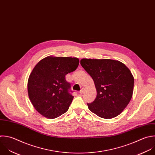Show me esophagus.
<instances>
[{
  "label": "esophagus",
  "instance_id": "obj_1",
  "mask_svg": "<svg viewBox=\"0 0 155 155\" xmlns=\"http://www.w3.org/2000/svg\"><path fill=\"white\" fill-rule=\"evenodd\" d=\"M84 91H85V89L84 88V87H83L81 90H80V93L81 94H83L84 92Z\"/></svg>",
  "mask_w": 155,
  "mask_h": 155
}]
</instances>
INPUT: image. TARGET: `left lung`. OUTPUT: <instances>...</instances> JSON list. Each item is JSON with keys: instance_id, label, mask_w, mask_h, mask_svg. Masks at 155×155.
Here are the masks:
<instances>
[{"instance_id": "1", "label": "left lung", "mask_w": 155, "mask_h": 155, "mask_svg": "<svg viewBox=\"0 0 155 155\" xmlns=\"http://www.w3.org/2000/svg\"><path fill=\"white\" fill-rule=\"evenodd\" d=\"M80 64L94 80L97 90L94 101L87 104L89 110L104 119L119 115L130 101L134 77L122 63L110 59L83 58Z\"/></svg>"}]
</instances>
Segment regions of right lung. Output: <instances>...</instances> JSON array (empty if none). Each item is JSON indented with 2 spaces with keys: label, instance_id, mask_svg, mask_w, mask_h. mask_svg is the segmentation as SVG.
I'll use <instances>...</instances> for the list:
<instances>
[{
  "label": "right lung",
  "instance_id": "right-lung-1",
  "mask_svg": "<svg viewBox=\"0 0 155 155\" xmlns=\"http://www.w3.org/2000/svg\"><path fill=\"white\" fill-rule=\"evenodd\" d=\"M78 64L77 58L49 56L35 66L28 80V94L42 116L55 119L68 110L74 96L65 76L75 71Z\"/></svg>",
  "mask_w": 155,
  "mask_h": 155
}]
</instances>
